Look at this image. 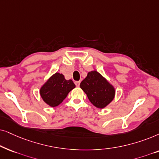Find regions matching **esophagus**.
<instances>
[{"instance_id": "1", "label": "esophagus", "mask_w": 159, "mask_h": 159, "mask_svg": "<svg viewBox=\"0 0 159 159\" xmlns=\"http://www.w3.org/2000/svg\"><path fill=\"white\" fill-rule=\"evenodd\" d=\"M80 84H81V81H75V86H77V87H78V86H80Z\"/></svg>"}]
</instances>
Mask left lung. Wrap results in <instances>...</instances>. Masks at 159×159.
Returning a JSON list of instances; mask_svg holds the SVG:
<instances>
[{"mask_svg":"<svg viewBox=\"0 0 159 159\" xmlns=\"http://www.w3.org/2000/svg\"><path fill=\"white\" fill-rule=\"evenodd\" d=\"M89 99L95 107L102 109L113 101L115 88L96 70L89 72L80 84Z\"/></svg>","mask_w":159,"mask_h":159,"instance_id":"left-lung-1","label":"left lung"}]
</instances>
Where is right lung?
<instances>
[{
  "label": "right lung",
  "mask_w": 159,
  "mask_h": 159,
  "mask_svg": "<svg viewBox=\"0 0 159 159\" xmlns=\"http://www.w3.org/2000/svg\"><path fill=\"white\" fill-rule=\"evenodd\" d=\"M75 87L72 80H66L62 73H56L41 86L40 94L46 104L54 107L61 104Z\"/></svg>",
  "instance_id": "1"
}]
</instances>
